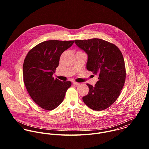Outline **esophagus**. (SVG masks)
<instances>
[{
	"mask_svg": "<svg viewBox=\"0 0 149 149\" xmlns=\"http://www.w3.org/2000/svg\"><path fill=\"white\" fill-rule=\"evenodd\" d=\"M73 84H74V85H79L80 84V83H77V82H76V81H73Z\"/></svg>",
	"mask_w": 149,
	"mask_h": 149,
	"instance_id": "1",
	"label": "esophagus"
}]
</instances>
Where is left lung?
Segmentation results:
<instances>
[{
    "instance_id": "8db88e82",
    "label": "left lung",
    "mask_w": 149,
    "mask_h": 149,
    "mask_svg": "<svg viewBox=\"0 0 149 149\" xmlns=\"http://www.w3.org/2000/svg\"><path fill=\"white\" fill-rule=\"evenodd\" d=\"M74 42L88 55V70L99 75L95 86L86 84L89 90L83 100L93 110L106 109L117 100L125 85L126 68L122 53L114 44L99 38L76 40Z\"/></svg>"
}]
</instances>
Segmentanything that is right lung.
<instances>
[{
  "instance_id": "obj_1",
  "label": "right lung",
  "mask_w": 149,
  "mask_h": 149,
  "mask_svg": "<svg viewBox=\"0 0 149 149\" xmlns=\"http://www.w3.org/2000/svg\"><path fill=\"white\" fill-rule=\"evenodd\" d=\"M74 41L49 40L40 43L27 53L23 65V81L33 101L41 108L50 111L64 100L70 81L53 77L60 56Z\"/></svg>"
}]
</instances>
